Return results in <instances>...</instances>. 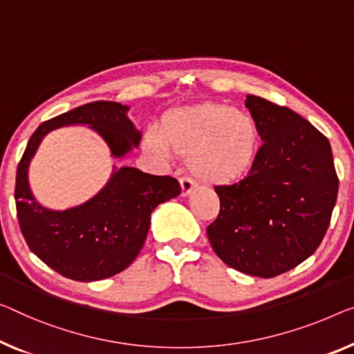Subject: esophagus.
<instances>
[{"label": "esophagus", "instance_id": "34e87169", "mask_svg": "<svg viewBox=\"0 0 354 354\" xmlns=\"http://www.w3.org/2000/svg\"><path fill=\"white\" fill-rule=\"evenodd\" d=\"M179 184H181V194H183V197H187V195L191 194L195 187H197V184H195L194 179L187 178V176H184V178L179 179Z\"/></svg>", "mask_w": 354, "mask_h": 354}]
</instances>
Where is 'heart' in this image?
Instances as JSON below:
<instances>
[{
    "label": "heart",
    "mask_w": 354,
    "mask_h": 354,
    "mask_svg": "<svg viewBox=\"0 0 354 354\" xmlns=\"http://www.w3.org/2000/svg\"><path fill=\"white\" fill-rule=\"evenodd\" d=\"M143 145L163 160L170 159L171 151L187 157L189 168L202 181L227 184L256 165L261 130L246 111L205 103L171 111L163 118L162 131L156 127L146 131Z\"/></svg>",
    "instance_id": "obj_1"
}]
</instances>
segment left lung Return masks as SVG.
Here are the masks:
<instances>
[{"label":"left lung","instance_id":"obj_1","mask_svg":"<svg viewBox=\"0 0 354 354\" xmlns=\"http://www.w3.org/2000/svg\"><path fill=\"white\" fill-rule=\"evenodd\" d=\"M245 104L263 143L243 179L214 187L221 209L207 234L229 267L272 278L297 267L323 241L339 178L329 140L307 119L256 95Z\"/></svg>","mask_w":354,"mask_h":354}]
</instances>
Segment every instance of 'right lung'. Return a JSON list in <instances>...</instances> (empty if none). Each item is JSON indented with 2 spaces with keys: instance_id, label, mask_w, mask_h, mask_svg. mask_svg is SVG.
Listing matches in <instances>:
<instances>
[{
  "instance_id": "right-lung-1",
  "label": "right lung",
  "mask_w": 354,
  "mask_h": 354,
  "mask_svg": "<svg viewBox=\"0 0 354 354\" xmlns=\"http://www.w3.org/2000/svg\"><path fill=\"white\" fill-rule=\"evenodd\" d=\"M129 106L93 102L41 124L26 145L15 176V207L24 239L39 259L75 281H97L125 270L140 254L151 213L181 194L175 178L156 176L133 167L113 168L104 187L77 207H42L28 184V167L52 130L87 125L106 141L111 156L122 159L138 147L141 131L127 118Z\"/></svg>"
}]
</instances>
